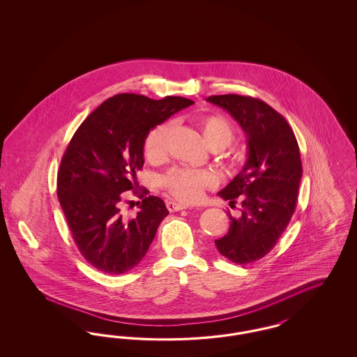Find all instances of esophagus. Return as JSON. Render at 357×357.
I'll return each mask as SVG.
<instances>
[{"mask_svg": "<svg viewBox=\"0 0 357 357\" xmlns=\"http://www.w3.org/2000/svg\"><path fill=\"white\" fill-rule=\"evenodd\" d=\"M167 208H169V211L171 213H175V211H179V210H183V208H186V206L182 204H178V202H175V201H167Z\"/></svg>", "mask_w": 357, "mask_h": 357, "instance_id": "esophagus-1", "label": "esophagus"}]
</instances>
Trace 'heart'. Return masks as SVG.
<instances>
[{"label": "heart", "instance_id": "1", "mask_svg": "<svg viewBox=\"0 0 357 357\" xmlns=\"http://www.w3.org/2000/svg\"><path fill=\"white\" fill-rule=\"evenodd\" d=\"M198 128L204 136V142L211 149H226L234 140V128L231 123L221 115H206L198 121ZM170 123H162L147 134L144 139V155L153 162L160 163L169 153V136ZM163 186L178 201L185 204H194L202 199L207 188L217 185V176L208 170H190V169H172L163 179Z\"/></svg>", "mask_w": 357, "mask_h": 357}]
</instances>
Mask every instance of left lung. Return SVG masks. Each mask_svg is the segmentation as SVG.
<instances>
[{"instance_id":"1","label":"left lung","mask_w":357,"mask_h":357,"mask_svg":"<svg viewBox=\"0 0 357 357\" xmlns=\"http://www.w3.org/2000/svg\"><path fill=\"white\" fill-rule=\"evenodd\" d=\"M206 100L226 109L248 137L245 167L218 192L230 204L239 198L241 215L229 211V231L215 246L231 262L250 264L272 250L296 210L303 176L298 143L287 119L259 99L231 93Z\"/></svg>"}]
</instances>
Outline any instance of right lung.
Returning a JSON list of instances; mask_svg holds the SVG:
<instances>
[{
	"label": "right lung",
	"mask_w": 357,
	"mask_h": 357,
	"mask_svg": "<svg viewBox=\"0 0 357 357\" xmlns=\"http://www.w3.org/2000/svg\"><path fill=\"white\" fill-rule=\"evenodd\" d=\"M192 102L119 93L102 102L72 136L57 172V197L79 252L93 268L123 274L147 253L169 210L159 197H146L147 188H135L144 139ZM130 189L142 202L136 218L124 220L119 204Z\"/></svg>",
	"instance_id": "right-lung-1"
}]
</instances>
